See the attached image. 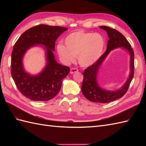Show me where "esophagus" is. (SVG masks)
Instances as JSON below:
<instances>
[{"label": "esophagus", "mask_w": 146, "mask_h": 146, "mask_svg": "<svg viewBox=\"0 0 146 146\" xmlns=\"http://www.w3.org/2000/svg\"><path fill=\"white\" fill-rule=\"evenodd\" d=\"M78 70L77 69V68H71V70H70V73L73 74L74 73H75V72H78Z\"/></svg>", "instance_id": "obj_1"}]
</instances>
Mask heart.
I'll return each mask as SVG.
<instances>
[{
	"mask_svg": "<svg viewBox=\"0 0 146 146\" xmlns=\"http://www.w3.org/2000/svg\"><path fill=\"white\" fill-rule=\"evenodd\" d=\"M64 43L65 45L59 44L56 46L58 54L64 63H70L77 56L81 66L89 67L101 57L105 42L100 33L78 30L68 35L64 39Z\"/></svg>",
	"mask_w": 146,
	"mask_h": 146,
	"instance_id": "heart-1",
	"label": "heart"
}]
</instances>
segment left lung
<instances>
[{
    "label": "left lung",
    "instance_id": "left-lung-1",
    "mask_svg": "<svg viewBox=\"0 0 146 146\" xmlns=\"http://www.w3.org/2000/svg\"><path fill=\"white\" fill-rule=\"evenodd\" d=\"M100 28L105 30L107 33L108 40L107 50L95 64L86 68L83 73V81L82 85V92L88 100L92 102L105 104L121 98L127 91L130 83L134 78V53L130 43L120 32L105 26H100ZM119 47L125 49L130 55L129 76L126 83L120 89L116 91H107L102 88L98 83L97 75L99 69L110 52Z\"/></svg>",
    "mask_w": 146,
    "mask_h": 146
}]
</instances>
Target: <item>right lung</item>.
<instances>
[{
    "label": "right lung",
    "mask_w": 146,
    "mask_h": 146,
    "mask_svg": "<svg viewBox=\"0 0 146 146\" xmlns=\"http://www.w3.org/2000/svg\"><path fill=\"white\" fill-rule=\"evenodd\" d=\"M66 30V27L40 24L26 31L15 43L11 56V75L24 97L33 101H48L60 92L63 80L70 70L56 61L53 51L55 41ZM39 45L45 51L46 63L41 72L33 76L24 70L23 58L28 49Z\"/></svg>",
    "instance_id": "right-lung-1"
}]
</instances>
